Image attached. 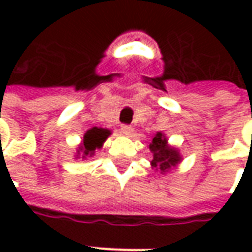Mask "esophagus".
<instances>
[{"instance_id":"1","label":"esophagus","mask_w":252,"mask_h":252,"mask_svg":"<svg viewBox=\"0 0 252 252\" xmlns=\"http://www.w3.org/2000/svg\"><path fill=\"white\" fill-rule=\"evenodd\" d=\"M120 131H121V133H123V135L128 136V135H131L133 129H132L131 126H128V124H124V126H121Z\"/></svg>"}]
</instances>
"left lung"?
I'll list each match as a JSON object with an SVG mask.
<instances>
[{
	"label": "left lung",
	"instance_id": "8db88e82",
	"mask_svg": "<svg viewBox=\"0 0 252 252\" xmlns=\"http://www.w3.org/2000/svg\"><path fill=\"white\" fill-rule=\"evenodd\" d=\"M150 150L154 154L151 163L162 173H166L167 170H170V167L175 166L181 160L178 151L167 146V140L160 132H158L157 136L153 139V143L150 144Z\"/></svg>",
	"mask_w": 252,
	"mask_h": 252
}]
</instances>
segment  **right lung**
Returning a JSON list of instances; mask_svg holds the SVG:
<instances>
[{
    "mask_svg": "<svg viewBox=\"0 0 252 252\" xmlns=\"http://www.w3.org/2000/svg\"><path fill=\"white\" fill-rule=\"evenodd\" d=\"M110 135V131L108 129H102V128H97L94 126L92 129H89L85 136H83L82 146L79 147L78 154L82 153V158H86L89 155H93L94 150L99 148L102 146V143L106 140V137Z\"/></svg>",
    "mask_w": 252,
    "mask_h": 252,
    "instance_id": "right-lung-1",
    "label": "right lung"
}]
</instances>
